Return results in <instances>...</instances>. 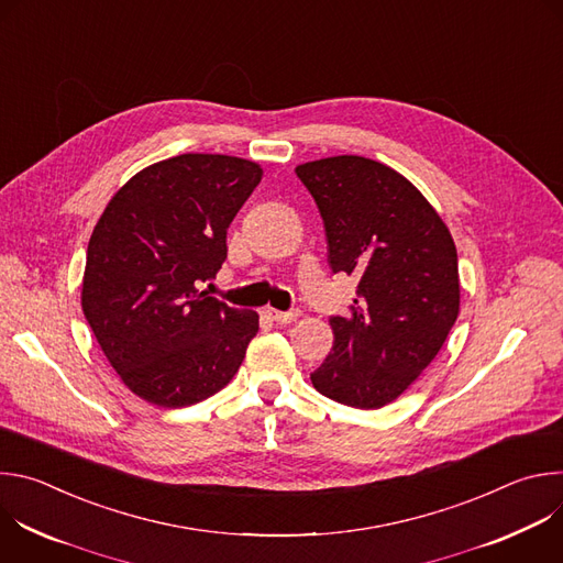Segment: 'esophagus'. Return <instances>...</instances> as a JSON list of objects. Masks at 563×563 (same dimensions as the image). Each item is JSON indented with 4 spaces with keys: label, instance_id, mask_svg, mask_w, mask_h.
<instances>
[{
    "label": "esophagus",
    "instance_id": "34e87169",
    "mask_svg": "<svg viewBox=\"0 0 563 563\" xmlns=\"http://www.w3.org/2000/svg\"><path fill=\"white\" fill-rule=\"evenodd\" d=\"M265 313H267L272 320H276L278 325H289V323H296V320L300 318V311H298V309H294V311H280V309L267 307V309H265Z\"/></svg>",
    "mask_w": 563,
    "mask_h": 563
}]
</instances>
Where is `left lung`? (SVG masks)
<instances>
[{
	"label": "left lung",
	"mask_w": 563,
	"mask_h": 563,
	"mask_svg": "<svg viewBox=\"0 0 563 563\" xmlns=\"http://www.w3.org/2000/svg\"><path fill=\"white\" fill-rule=\"evenodd\" d=\"M328 235L332 272L358 278L350 316H332L334 347L309 378L343 406L376 410L404 394L443 347L461 285L450 229L391 167L334 155L296 167Z\"/></svg>",
	"instance_id": "8db88e82"
}]
</instances>
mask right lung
Here are the masks:
<instances>
[{
	"instance_id": "add662e5",
	"label": "right lung",
	"mask_w": 563,
	"mask_h": 563,
	"mask_svg": "<svg viewBox=\"0 0 563 563\" xmlns=\"http://www.w3.org/2000/svg\"><path fill=\"white\" fill-rule=\"evenodd\" d=\"M263 178L252 159L183 153L137 172L100 216L82 311L120 380L146 404L187 408L238 372L258 313L200 289L227 258V229Z\"/></svg>"
}]
</instances>
